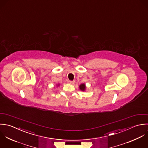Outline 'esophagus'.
<instances>
[{
  "label": "esophagus",
  "mask_w": 148,
  "mask_h": 148,
  "mask_svg": "<svg viewBox=\"0 0 148 148\" xmlns=\"http://www.w3.org/2000/svg\"><path fill=\"white\" fill-rule=\"evenodd\" d=\"M75 82L74 80H70V81H69V83H70L71 84H74V83H75Z\"/></svg>",
  "instance_id": "esophagus-1"
}]
</instances>
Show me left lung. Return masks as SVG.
I'll use <instances>...</instances> for the list:
<instances>
[{"instance_id":"left-lung-1","label":"left lung","mask_w":148,"mask_h":148,"mask_svg":"<svg viewBox=\"0 0 148 148\" xmlns=\"http://www.w3.org/2000/svg\"><path fill=\"white\" fill-rule=\"evenodd\" d=\"M79 87H80V89L82 91H84V90H85V88H86L85 84H81Z\"/></svg>"}]
</instances>
